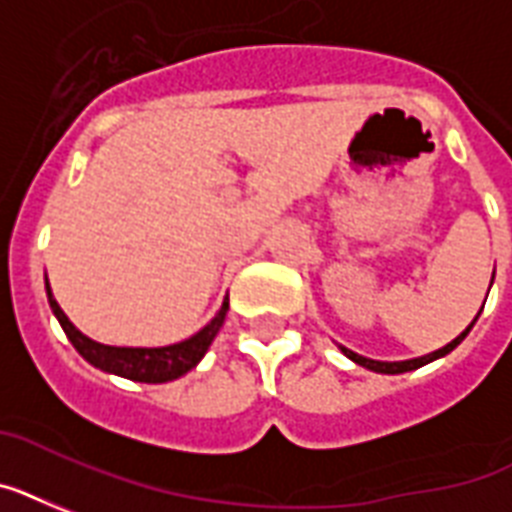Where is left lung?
<instances>
[{
  "label": "left lung",
  "mask_w": 512,
  "mask_h": 512,
  "mask_svg": "<svg viewBox=\"0 0 512 512\" xmlns=\"http://www.w3.org/2000/svg\"><path fill=\"white\" fill-rule=\"evenodd\" d=\"M476 318H479V315H476ZM473 323H476V321H473ZM473 323L468 328H465V331L458 336V339H452V342L447 344V347H442V350L431 352V355L415 357V360H402V363H381V360H368V357L357 355V352H352V350H344V347H342V352L347 357H350V360H355L357 365H363V368H368V371H376V373H407V371H415V368H421V365L431 363V360H436V357H444V355H447V352L455 350V347H458V344L463 342L465 336H468V331H471V328H473Z\"/></svg>",
  "instance_id": "8db88e82"
}]
</instances>
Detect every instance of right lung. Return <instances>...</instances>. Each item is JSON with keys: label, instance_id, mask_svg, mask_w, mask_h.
<instances>
[{"label": "right lung", "instance_id": "right-lung-1", "mask_svg": "<svg viewBox=\"0 0 512 512\" xmlns=\"http://www.w3.org/2000/svg\"><path fill=\"white\" fill-rule=\"evenodd\" d=\"M47 297L52 313L57 315L62 331L70 339V344L76 347L78 355L83 360H89L94 368L107 373H115V376L131 378V381H141V384H165V381H173V378L189 373L194 365L205 357L207 347L213 344L215 334L220 331L223 321H226L228 313V299L220 305V313L215 315L213 321L207 323L199 334H194L186 342L170 344V347H107V344L91 342L89 336H83L73 323L68 321V315L62 313L57 299L52 297L47 284Z\"/></svg>", "mask_w": 512, "mask_h": 512}]
</instances>
